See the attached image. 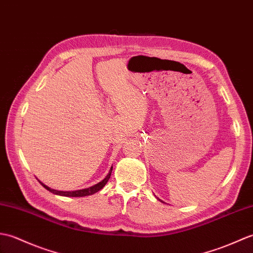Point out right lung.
<instances>
[{
	"mask_svg": "<svg viewBox=\"0 0 253 253\" xmlns=\"http://www.w3.org/2000/svg\"><path fill=\"white\" fill-rule=\"evenodd\" d=\"M111 172H112V167L110 168V171H109V173L107 174V176H106V177L103 179V181H100L99 183L95 184L94 186H91V187H88V188H83V189H79V190H72V192H63V190L52 189V188H49L48 186H46L45 184H43L42 182H40V181H39V182L41 183V185H42V186H43L44 188L47 189L48 192L53 193V194H55V195L65 196V197H84V196L93 195V194H95V193H97L98 190L102 189V188L105 186V185L107 184L108 179L110 178Z\"/></svg>",
	"mask_w": 253,
	"mask_h": 253,
	"instance_id": "right-lung-1",
	"label": "right lung"
}]
</instances>
